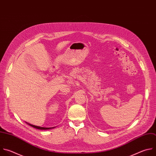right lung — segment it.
Returning <instances> with one entry per match:
<instances>
[{"label": "right lung", "mask_w": 156, "mask_h": 156, "mask_svg": "<svg viewBox=\"0 0 156 156\" xmlns=\"http://www.w3.org/2000/svg\"><path fill=\"white\" fill-rule=\"evenodd\" d=\"M26 123H27V122H26ZM27 123L29 124L30 126L33 127H34L35 129H39V130H48V129H53V128H55V127H51V128H50V127H49V128L48 127H39V126H34V125H32V124H30V123Z\"/></svg>", "instance_id": "1"}]
</instances>
